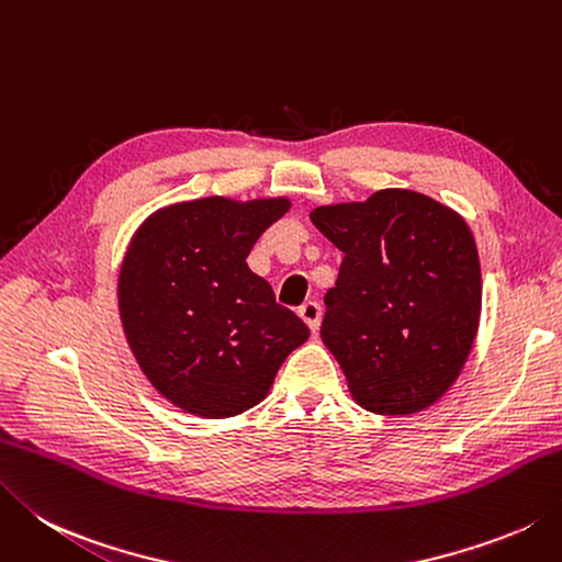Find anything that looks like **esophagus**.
<instances>
[{"mask_svg":"<svg viewBox=\"0 0 562 562\" xmlns=\"http://www.w3.org/2000/svg\"><path fill=\"white\" fill-rule=\"evenodd\" d=\"M300 316H302V322L312 328V331H316L318 324H322V304H318V302H304L300 306Z\"/></svg>","mask_w":562,"mask_h":562,"instance_id":"34e87169","label":"esophagus"}]
</instances>
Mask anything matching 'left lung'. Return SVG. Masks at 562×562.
<instances>
[{
	"label": "left lung",
	"instance_id": "1",
	"mask_svg": "<svg viewBox=\"0 0 562 562\" xmlns=\"http://www.w3.org/2000/svg\"><path fill=\"white\" fill-rule=\"evenodd\" d=\"M312 222L344 252L322 338L350 394L375 414L426 409L456 382L477 334L482 278L468 224L409 190L318 206Z\"/></svg>",
	"mask_w": 562,
	"mask_h": 562
}]
</instances>
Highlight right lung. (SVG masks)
<instances>
[{"mask_svg":"<svg viewBox=\"0 0 562 562\" xmlns=\"http://www.w3.org/2000/svg\"><path fill=\"white\" fill-rule=\"evenodd\" d=\"M288 200L206 196L160 209L119 272L121 324L140 370L180 409L226 419L266 400L282 360L310 338L248 268Z\"/></svg>","mask_w":562,"mask_h":562,"instance_id":"obj_1","label":"right lung"}]
</instances>
